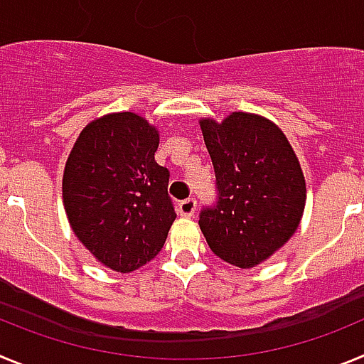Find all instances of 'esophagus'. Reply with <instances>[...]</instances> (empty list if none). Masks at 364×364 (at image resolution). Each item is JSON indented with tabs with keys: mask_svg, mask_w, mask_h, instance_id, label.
Returning a JSON list of instances; mask_svg holds the SVG:
<instances>
[{
	"mask_svg": "<svg viewBox=\"0 0 364 364\" xmlns=\"http://www.w3.org/2000/svg\"><path fill=\"white\" fill-rule=\"evenodd\" d=\"M178 211L182 217H193L197 211V200L195 198H186V200L178 202Z\"/></svg>",
	"mask_w": 364,
	"mask_h": 364,
	"instance_id": "34e87169",
	"label": "esophagus"
}]
</instances>
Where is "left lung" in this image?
<instances>
[{"label": "left lung", "instance_id": "left-lung-1", "mask_svg": "<svg viewBox=\"0 0 364 364\" xmlns=\"http://www.w3.org/2000/svg\"><path fill=\"white\" fill-rule=\"evenodd\" d=\"M200 127L217 200L202 208L198 226L215 255L253 268L297 230L306 200L301 166L284 133L262 117L233 112Z\"/></svg>", "mask_w": 364, "mask_h": 364}]
</instances>
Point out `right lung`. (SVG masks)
I'll list each match as a JSON object with an SVG mask.
<instances>
[{"label": "right lung", "mask_w": 364, "mask_h": 364, "mask_svg": "<svg viewBox=\"0 0 364 364\" xmlns=\"http://www.w3.org/2000/svg\"><path fill=\"white\" fill-rule=\"evenodd\" d=\"M159 131L134 112H114L80 133L63 173L74 235L114 272L129 273L162 250L175 220L169 169L154 162Z\"/></svg>", "instance_id": "obj_1"}]
</instances>
